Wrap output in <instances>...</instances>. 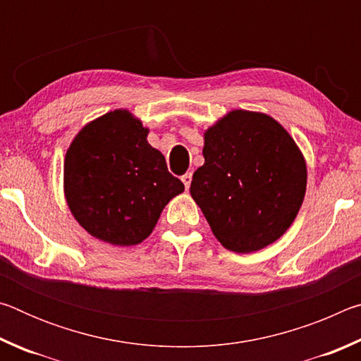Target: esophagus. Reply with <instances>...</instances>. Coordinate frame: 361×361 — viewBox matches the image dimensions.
<instances>
[{"label":"esophagus","instance_id":"1","mask_svg":"<svg viewBox=\"0 0 361 361\" xmlns=\"http://www.w3.org/2000/svg\"><path fill=\"white\" fill-rule=\"evenodd\" d=\"M191 180H192V173L191 172H188V173H185L181 176V181L185 183V188L186 189H189V186H191Z\"/></svg>","mask_w":361,"mask_h":361}]
</instances>
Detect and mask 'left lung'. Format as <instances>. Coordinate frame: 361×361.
<instances>
[{"label": "left lung", "mask_w": 361, "mask_h": 361, "mask_svg": "<svg viewBox=\"0 0 361 361\" xmlns=\"http://www.w3.org/2000/svg\"><path fill=\"white\" fill-rule=\"evenodd\" d=\"M202 152L189 191L223 247L250 253L276 242L301 209L307 183L288 132L271 116L235 109L205 132Z\"/></svg>", "instance_id": "8db88e82"}]
</instances>
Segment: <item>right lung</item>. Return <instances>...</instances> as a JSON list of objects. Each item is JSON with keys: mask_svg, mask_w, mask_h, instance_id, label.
Here are the masks:
<instances>
[{"mask_svg": "<svg viewBox=\"0 0 361 361\" xmlns=\"http://www.w3.org/2000/svg\"><path fill=\"white\" fill-rule=\"evenodd\" d=\"M148 129L126 109L84 127L65 157V195L78 223L113 245L148 237L164 207L185 185L146 140Z\"/></svg>", "mask_w": 361, "mask_h": 361, "instance_id": "obj_1", "label": "right lung"}]
</instances>
